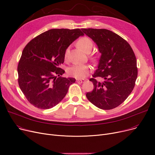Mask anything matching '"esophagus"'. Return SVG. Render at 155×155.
<instances>
[{
  "instance_id": "1",
  "label": "esophagus",
  "mask_w": 155,
  "mask_h": 155,
  "mask_svg": "<svg viewBox=\"0 0 155 155\" xmlns=\"http://www.w3.org/2000/svg\"><path fill=\"white\" fill-rule=\"evenodd\" d=\"M76 81L78 83H83L85 81L84 79H76Z\"/></svg>"
}]
</instances>
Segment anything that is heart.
<instances>
[{"label":"heart","instance_id":"b5f03b06","mask_svg":"<svg viewBox=\"0 0 155 155\" xmlns=\"http://www.w3.org/2000/svg\"><path fill=\"white\" fill-rule=\"evenodd\" d=\"M78 47L86 53L91 52L93 48V43L89 38L84 37L81 38L78 42ZM69 48L66 50L64 58L66 59L69 53ZM90 71V68L86 64H74L68 69V74L76 79L84 78Z\"/></svg>","mask_w":155,"mask_h":155}]
</instances>
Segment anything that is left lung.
I'll use <instances>...</instances> for the list:
<instances>
[{"label": "left lung", "mask_w": 155, "mask_h": 155, "mask_svg": "<svg viewBox=\"0 0 155 155\" xmlns=\"http://www.w3.org/2000/svg\"><path fill=\"white\" fill-rule=\"evenodd\" d=\"M97 45L101 53L97 69L91 81L94 89L86 97L101 110H111L123 103L131 94L138 76L134 53L126 41L105 29H82ZM101 77L99 82L94 78Z\"/></svg>", "instance_id": "8db88e82"}]
</instances>
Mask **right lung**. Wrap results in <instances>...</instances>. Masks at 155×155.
<instances>
[{"label": "right lung", "mask_w": 155, "mask_h": 155, "mask_svg": "<svg viewBox=\"0 0 155 155\" xmlns=\"http://www.w3.org/2000/svg\"><path fill=\"white\" fill-rule=\"evenodd\" d=\"M83 35L79 29H52L26 45L17 67L18 83L31 104L47 110L65 97L76 79L58 78L65 72L59 67L64 61L68 48Z\"/></svg>", "instance_id": "right-lung-1"}]
</instances>
